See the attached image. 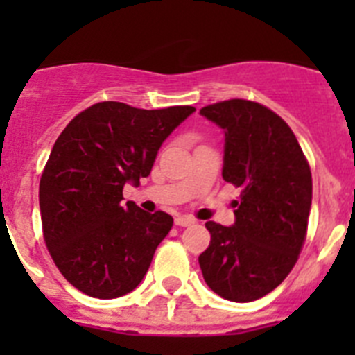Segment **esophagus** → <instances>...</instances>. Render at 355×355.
Segmentation results:
<instances>
[{"mask_svg":"<svg viewBox=\"0 0 355 355\" xmlns=\"http://www.w3.org/2000/svg\"><path fill=\"white\" fill-rule=\"evenodd\" d=\"M196 224V218L190 215H180L175 216V225H180V227H187V225Z\"/></svg>","mask_w":355,"mask_h":355,"instance_id":"esophagus-1","label":"esophagus"}]
</instances>
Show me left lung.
I'll return each mask as SVG.
<instances>
[{
	"mask_svg": "<svg viewBox=\"0 0 355 355\" xmlns=\"http://www.w3.org/2000/svg\"><path fill=\"white\" fill-rule=\"evenodd\" d=\"M224 130L222 178L241 188L234 224L206 222L199 256L206 284L233 302H252L283 283L306 240L313 180L286 122L266 106L229 99L200 108Z\"/></svg>",
	"mask_w": 355,
	"mask_h": 355,
	"instance_id": "1",
	"label": "left lung"
}]
</instances>
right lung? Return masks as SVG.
I'll return each mask as SVG.
<instances>
[{"mask_svg": "<svg viewBox=\"0 0 355 355\" xmlns=\"http://www.w3.org/2000/svg\"><path fill=\"white\" fill-rule=\"evenodd\" d=\"M193 106L142 110L103 101L83 110L56 139L39 187L44 240L74 288L117 299L139 286L172 229L165 211L147 213L122 188L140 184L159 147Z\"/></svg>", "mask_w": 355, "mask_h": 355, "instance_id": "1", "label": "right lung"}]
</instances>
